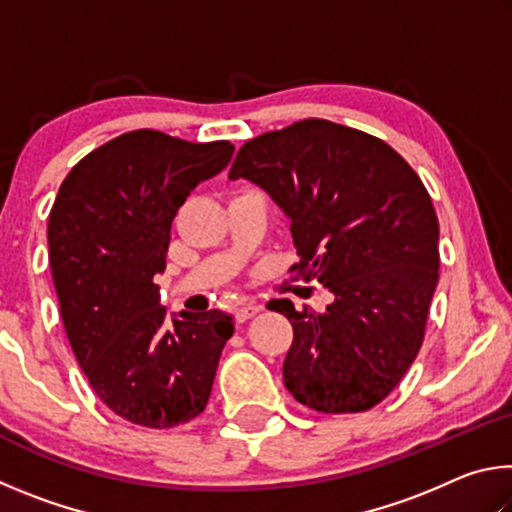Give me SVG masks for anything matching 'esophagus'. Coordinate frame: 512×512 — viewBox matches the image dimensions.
<instances>
[{
	"instance_id": "1",
	"label": "esophagus",
	"mask_w": 512,
	"mask_h": 512,
	"mask_svg": "<svg viewBox=\"0 0 512 512\" xmlns=\"http://www.w3.org/2000/svg\"><path fill=\"white\" fill-rule=\"evenodd\" d=\"M264 307L259 305V302H255V300H250V302H244V305H241L239 309H237V320L239 323H244V320H248V318H253L255 314H259V311H262Z\"/></svg>"
}]
</instances>
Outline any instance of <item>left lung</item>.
<instances>
[{
  "label": "left lung",
  "instance_id": "obj_1",
  "mask_svg": "<svg viewBox=\"0 0 512 512\" xmlns=\"http://www.w3.org/2000/svg\"><path fill=\"white\" fill-rule=\"evenodd\" d=\"M228 176L253 180L291 219L289 273L334 293L325 314L271 305L293 327L287 391L318 413L372 409L418 357L440 277L427 187L393 146L327 119L253 137Z\"/></svg>",
  "mask_w": 512,
  "mask_h": 512
}]
</instances>
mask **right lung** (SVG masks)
<instances>
[{"label": "right lung", "mask_w": 512, "mask_h": 512, "mask_svg": "<svg viewBox=\"0 0 512 512\" xmlns=\"http://www.w3.org/2000/svg\"><path fill=\"white\" fill-rule=\"evenodd\" d=\"M232 146L140 128L74 164L49 212V264L74 357L92 391L133 424L171 429L201 415L225 341L219 309L160 305L171 221L189 192L228 164Z\"/></svg>", "instance_id": "obj_1"}]
</instances>
